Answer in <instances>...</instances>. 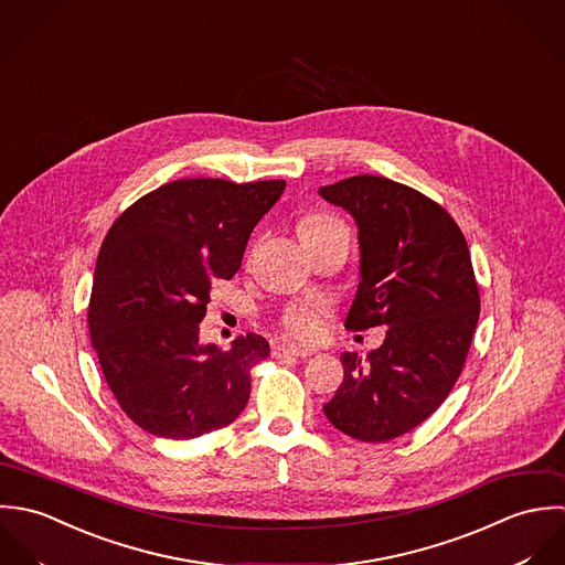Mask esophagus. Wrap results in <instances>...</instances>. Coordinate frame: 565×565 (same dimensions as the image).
<instances>
[{"mask_svg": "<svg viewBox=\"0 0 565 565\" xmlns=\"http://www.w3.org/2000/svg\"><path fill=\"white\" fill-rule=\"evenodd\" d=\"M277 358H310L315 353V349H308V347H297V344H277L275 351H273Z\"/></svg>", "mask_w": 565, "mask_h": 565, "instance_id": "obj_1", "label": "esophagus"}]
</instances>
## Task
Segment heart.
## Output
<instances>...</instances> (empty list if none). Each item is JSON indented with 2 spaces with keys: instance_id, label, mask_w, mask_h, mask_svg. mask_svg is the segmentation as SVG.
<instances>
[{
  "instance_id": "b5f03b06",
  "label": "heart",
  "mask_w": 565,
  "mask_h": 565,
  "mask_svg": "<svg viewBox=\"0 0 565 565\" xmlns=\"http://www.w3.org/2000/svg\"><path fill=\"white\" fill-rule=\"evenodd\" d=\"M334 225H340V223L330 216H319V214L306 216L299 223V235H308V233L323 231V228ZM281 328L292 339L306 340V342L321 339L323 328H326V308H321L317 303H292L281 315Z\"/></svg>"
}]
</instances>
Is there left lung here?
<instances>
[{
  "instance_id": "left-lung-1",
  "label": "left lung",
  "mask_w": 565,
  "mask_h": 565,
  "mask_svg": "<svg viewBox=\"0 0 565 565\" xmlns=\"http://www.w3.org/2000/svg\"><path fill=\"white\" fill-rule=\"evenodd\" d=\"M319 194L347 210L360 239V284L344 328H388L362 360L342 353L344 377L323 406L340 433L391 441L426 422L450 395L480 315L462 231L422 192L371 174Z\"/></svg>"
}]
</instances>
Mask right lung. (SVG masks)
<instances>
[{
	"label": "right lung",
	"mask_w": 565,
	"mask_h": 565,
	"mask_svg": "<svg viewBox=\"0 0 565 565\" xmlns=\"http://www.w3.org/2000/svg\"><path fill=\"white\" fill-rule=\"evenodd\" d=\"M284 188L281 179H181L135 201L109 228L87 321L105 380L141 430L194 439L244 411L268 342L246 334L221 351L199 332L212 284L237 273L253 226Z\"/></svg>",
	"instance_id": "obj_1"
}]
</instances>
